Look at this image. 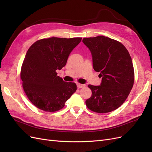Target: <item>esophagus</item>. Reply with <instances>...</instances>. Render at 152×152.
<instances>
[{"label": "esophagus", "mask_w": 152, "mask_h": 152, "mask_svg": "<svg viewBox=\"0 0 152 152\" xmlns=\"http://www.w3.org/2000/svg\"><path fill=\"white\" fill-rule=\"evenodd\" d=\"M77 86L78 88H83V87H86L85 84H77Z\"/></svg>", "instance_id": "1"}]
</instances>
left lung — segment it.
Returning <instances> with one entry per match:
<instances>
[{
	"label": "left lung",
	"mask_w": 152,
	"mask_h": 152,
	"mask_svg": "<svg viewBox=\"0 0 152 152\" xmlns=\"http://www.w3.org/2000/svg\"><path fill=\"white\" fill-rule=\"evenodd\" d=\"M91 53L94 70L102 77L100 86L88 85L92 96L86 101L91 111L108 113L124 103L134 80L132 59L124 45L103 35L82 40Z\"/></svg>",
	"instance_id": "left-lung-1"
}]
</instances>
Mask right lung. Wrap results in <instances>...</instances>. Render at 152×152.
<instances>
[{
  "label": "right lung",
  "mask_w": 152,
  "mask_h": 152,
  "mask_svg": "<svg viewBox=\"0 0 152 152\" xmlns=\"http://www.w3.org/2000/svg\"><path fill=\"white\" fill-rule=\"evenodd\" d=\"M82 38L51 37L36 41L27 51L21 78L27 97L37 108L56 112L65 107L77 90L74 82H65L57 70L65 66L72 50Z\"/></svg>",
  "instance_id": "1"
}]
</instances>
